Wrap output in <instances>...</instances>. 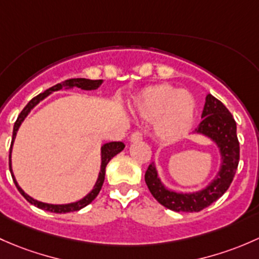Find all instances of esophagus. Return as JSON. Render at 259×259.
<instances>
[{"instance_id": "34e87169", "label": "esophagus", "mask_w": 259, "mask_h": 259, "mask_svg": "<svg viewBox=\"0 0 259 259\" xmlns=\"http://www.w3.org/2000/svg\"><path fill=\"white\" fill-rule=\"evenodd\" d=\"M142 138H143L142 133H141L140 131H136V132H133L132 135H131L130 141H131V142H136V141H141Z\"/></svg>"}]
</instances>
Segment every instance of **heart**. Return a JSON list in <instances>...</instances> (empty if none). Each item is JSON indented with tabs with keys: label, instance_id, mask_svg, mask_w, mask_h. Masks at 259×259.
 I'll return each mask as SVG.
<instances>
[{
	"label": "heart",
	"instance_id": "obj_1",
	"mask_svg": "<svg viewBox=\"0 0 259 259\" xmlns=\"http://www.w3.org/2000/svg\"><path fill=\"white\" fill-rule=\"evenodd\" d=\"M132 107L141 118L154 119V132L159 140L172 142L189 130L196 103L187 90L158 83L141 90L133 97Z\"/></svg>",
	"mask_w": 259,
	"mask_h": 259
}]
</instances>
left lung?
Instances as JSON below:
<instances>
[{
	"mask_svg": "<svg viewBox=\"0 0 259 259\" xmlns=\"http://www.w3.org/2000/svg\"><path fill=\"white\" fill-rule=\"evenodd\" d=\"M202 117L203 119L194 132L202 133L214 141L222 156L220 173L209 186L196 193H177L162 185L153 164H149L145 173L146 185L152 196L162 206L175 212H199L210 206L229 188L238 167L239 142L237 124L231 112L220 100L207 95Z\"/></svg>",
	"mask_w": 259,
	"mask_h": 259,
	"instance_id": "8db88e82",
	"label": "left lung"
}]
</instances>
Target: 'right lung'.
Listing matches in <instances>:
<instances>
[{"label":"right lung","mask_w":259,"mask_h":259,"mask_svg":"<svg viewBox=\"0 0 259 259\" xmlns=\"http://www.w3.org/2000/svg\"><path fill=\"white\" fill-rule=\"evenodd\" d=\"M102 83V79H87V78H71V79H66L65 82L62 83H57L55 86H52L51 89L46 90L44 93H39L38 96H36L34 98H32L30 102L26 105V107L21 111V113L18 114L17 119L15 122V126H13V133H12V142H11V147H10V170H11V175H12L13 178V182H15L16 187H17L20 193L30 202L31 204L33 206L38 207V208L45 209V210H49V212H53V213H68V212H74V210H79L83 207H86L87 204H90L93 199L97 197V194L100 193L101 188H102L103 182H105V175H106V167H107L108 162L113 158L116 154H118L122 149L124 148V145L122 142H110V143H106V145L102 146L101 148V153H102V163H101V172L100 176H98V180L96 182L95 188L87 194L84 198L79 199V201L74 202V203H70V204H49V203H44V202H39L33 199L32 197L26 194L25 192L22 191V188L17 185V181L15 180V176L12 173V168H11V152H12V145H13V141H15L16 137V133H17V130L20 128L21 123H22L23 119L26 118V116L28 114L32 108L39 102V101L44 100L45 97L50 95L51 92L53 91H60L62 90V87H66V89H73V87H77V89H81V90H96L101 86Z\"/></svg>","instance_id":"right-lung-1"}]
</instances>
